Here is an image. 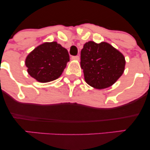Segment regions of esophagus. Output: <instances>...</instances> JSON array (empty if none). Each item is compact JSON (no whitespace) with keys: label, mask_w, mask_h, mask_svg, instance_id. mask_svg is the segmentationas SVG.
<instances>
[{"label":"esophagus","mask_w":150,"mask_h":150,"mask_svg":"<svg viewBox=\"0 0 150 150\" xmlns=\"http://www.w3.org/2000/svg\"><path fill=\"white\" fill-rule=\"evenodd\" d=\"M72 60H75V61H79L80 60V56H72Z\"/></svg>","instance_id":"1"}]
</instances>
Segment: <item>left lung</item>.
<instances>
[{
  "mask_svg": "<svg viewBox=\"0 0 150 150\" xmlns=\"http://www.w3.org/2000/svg\"><path fill=\"white\" fill-rule=\"evenodd\" d=\"M80 58L85 82L94 88L113 85L124 72V56L106 42L85 43Z\"/></svg>",
  "mask_w": 150,
  "mask_h": 150,
  "instance_id": "1",
  "label": "left lung"
}]
</instances>
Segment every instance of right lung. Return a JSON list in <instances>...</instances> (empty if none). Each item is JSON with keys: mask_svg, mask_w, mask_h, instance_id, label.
I'll use <instances>...</instances> for the list:
<instances>
[{"mask_svg": "<svg viewBox=\"0 0 150 150\" xmlns=\"http://www.w3.org/2000/svg\"><path fill=\"white\" fill-rule=\"evenodd\" d=\"M70 61L66 49L56 42L38 46L27 56L25 65L31 77L40 82L58 79Z\"/></svg>", "mask_w": 150, "mask_h": 150, "instance_id": "obj_1", "label": "right lung"}]
</instances>
